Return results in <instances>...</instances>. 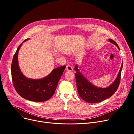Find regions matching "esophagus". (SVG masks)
<instances>
[{
  "label": "esophagus",
  "mask_w": 134,
  "mask_h": 134,
  "mask_svg": "<svg viewBox=\"0 0 134 134\" xmlns=\"http://www.w3.org/2000/svg\"><path fill=\"white\" fill-rule=\"evenodd\" d=\"M66 69V71H69V72H72L73 71V69L72 67L70 65H67Z\"/></svg>",
  "instance_id": "obj_1"
}]
</instances>
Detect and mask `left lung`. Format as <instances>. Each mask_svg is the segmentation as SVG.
I'll use <instances>...</instances> for the list:
<instances>
[{
	"instance_id": "obj_1",
	"label": "left lung",
	"mask_w": 134,
	"mask_h": 134,
	"mask_svg": "<svg viewBox=\"0 0 134 134\" xmlns=\"http://www.w3.org/2000/svg\"><path fill=\"white\" fill-rule=\"evenodd\" d=\"M110 43L115 44L120 51L116 42L109 39ZM123 68V61L119 73L115 81L107 87H97L89 81L80 71L78 65H76L74 69L76 72L75 74L78 92L81 98L87 103H96L108 99L113 95L117 91L121 80V72Z\"/></svg>"
}]
</instances>
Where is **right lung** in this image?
I'll return each instance as SVG.
<instances>
[{
  "instance_id": "obj_1",
  "label": "right lung",
  "mask_w": 134,
  "mask_h": 134,
  "mask_svg": "<svg viewBox=\"0 0 134 134\" xmlns=\"http://www.w3.org/2000/svg\"><path fill=\"white\" fill-rule=\"evenodd\" d=\"M27 38L18 47L14 55L11 65V75L15 90L19 96L24 99L36 102L48 100L55 92L59 81L66 66L54 69L44 78L37 79L27 78L21 71L18 64V55L19 49Z\"/></svg>"
}]
</instances>
